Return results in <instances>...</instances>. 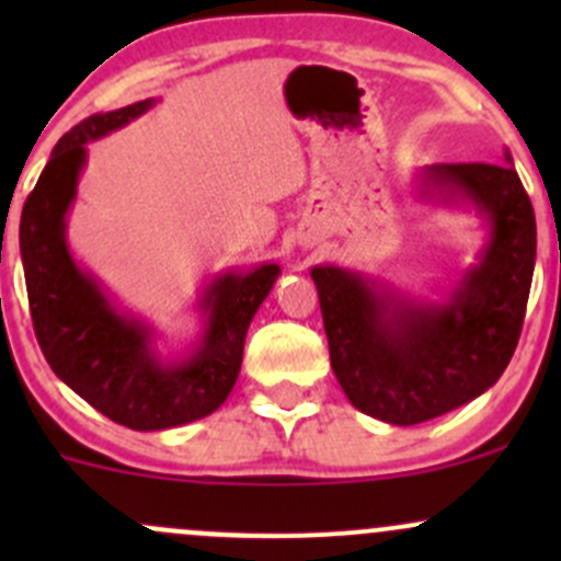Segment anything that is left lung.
I'll use <instances>...</instances> for the list:
<instances>
[{"instance_id": "obj_1", "label": "left lung", "mask_w": 561, "mask_h": 561, "mask_svg": "<svg viewBox=\"0 0 561 561\" xmlns=\"http://www.w3.org/2000/svg\"><path fill=\"white\" fill-rule=\"evenodd\" d=\"M458 162L428 165L421 197L467 203L489 222L478 263L445 301H426L380 279L314 265L331 369L366 415L415 426L485 393L522 336L537 228L531 201L513 168Z\"/></svg>"}]
</instances>
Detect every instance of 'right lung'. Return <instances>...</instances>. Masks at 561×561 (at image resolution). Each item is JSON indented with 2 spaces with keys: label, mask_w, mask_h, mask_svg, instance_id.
Returning <instances> with one entry per match:
<instances>
[{
  "label": "right lung",
  "mask_w": 561,
  "mask_h": 561,
  "mask_svg": "<svg viewBox=\"0 0 561 561\" xmlns=\"http://www.w3.org/2000/svg\"><path fill=\"white\" fill-rule=\"evenodd\" d=\"M154 100L94 113L50 151L21 211V260L39 350L54 375L113 423L160 432L211 415L241 371L247 328L282 268L263 263L214 276L203 290V333L181 358H162L154 328L122 312L72 257L67 211L78 192L87 144L144 116Z\"/></svg>",
  "instance_id": "add662e5"
}]
</instances>
